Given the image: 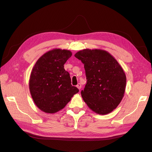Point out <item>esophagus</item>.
Listing matches in <instances>:
<instances>
[{"instance_id":"1","label":"esophagus","mask_w":152,"mask_h":152,"mask_svg":"<svg viewBox=\"0 0 152 152\" xmlns=\"http://www.w3.org/2000/svg\"><path fill=\"white\" fill-rule=\"evenodd\" d=\"M77 87L79 89H81V87H82V85H81V84L80 83H79L77 85Z\"/></svg>"}]
</instances>
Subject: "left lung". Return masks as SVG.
I'll list each match as a JSON object with an SVG mask.
<instances>
[{"instance_id": "8db88e82", "label": "left lung", "mask_w": 152, "mask_h": 152, "mask_svg": "<svg viewBox=\"0 0 152 152\" xmlns=\"http://www.w3.org/2000/svg\"><path fill=\"white\" fill-rule=\"evenodd\" d=\"M75 57L84 65L87 83L82 97L95 113L106 115L120 104L126 86V76L112 55L104 50L85 49Z\"/></svg>"}]
</instances>
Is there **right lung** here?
I'll use <instances>...</instances> for the list:
<instances>
[{"label": "right lung", "mask_w": 152, "mask_h": 152, "mask_svg": "<svg viewBox=\"0 0 152 152\" xmlns=\"http://www.w3.org/2000/svg\"><path fill=\"white\" fill-rule=\"evenodd\" d=\"M72 53L69 50L53 49L44 54L32 69L29 89L35 104L47 113H54L65 108L79 92L71 84L64 64Z\"/></svg>", "instance_id": "add662e5"}]
</instances>
